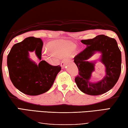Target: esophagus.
I'll use <instances>...</instances> for the list:
<instances>
[{
  "mask_svg": "<svg viewBox=\"0 0 128 128\" xmlns=\"http://www.w3.org/2000/svg\"><path fill=\"white\" fill-rule=\"evenodd\" d=\"M66 62H67V60H63L61 62V63H60V66H61L62 68H64V65H65V64H66Z\"/></svg>",
  "mask_w": 128,
  "mask_h": 128,
  "instance_id": "34e87169",
  "label": "esophagus"
}]
</instances>
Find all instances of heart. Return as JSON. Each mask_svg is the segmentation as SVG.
I'll use <instances>...</instances> for the list:
<instances>
[{
	"label": "heart",
	"mask_w": 128,
	"mask_h": 128,
	"mask_svg": "<svg viewBox=\"0 0 128 128\" xmlns=\"http://www.w3.org/2000/svg\"><path fill=\"white\" fill-rule=\"evenodd\" d=\"M76 48V45L68 41H60L51 44L52 52L47 49L44 50V54L48 56H52L54 54L58 57H64L70 54Z\"/></svg>",
	"instance_id": "1"
}]
</instances>
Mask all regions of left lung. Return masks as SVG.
I'll return each mask as SVG.
<instances>
[{"label":"left lung","mask_w":128,"mask_h":128,"mask_svg":"<svg viewBox=\"0 0 128 128\" xmlns=\"http://www.w3.org/2000/svg\"><path fill=\"white\" fill-rule=\"evenodd\" d=\"M86 48L74 58L78 68L75 82L80 91L88 95L98 96L106 93L114 87L119 79L121 71V53L116 40L104 35L82 40ZM96 52L102 53L101 61L106 66V76L100 82L90 81L95 68V62L88 60Z\"/></svg>","instance_id":"obj_1"}]
</instances>
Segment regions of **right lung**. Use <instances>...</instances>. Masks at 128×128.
<instances>
[{"label": "right lung", "instance_id": "right-lung-1", "mask_svg": "<svg viewBox=\"0 0 128 128\" xmlns=\"http://www.w3.org/2000/svg\"><path fill=\"white\" fill-rule=\"evenodd\" d=\"M43 42L31 36L15 44L7 56V67L12 83L22 93L38 96L48 92L54 84L61 67L41 60ZM34 50L41 62L36 65L29 58Z\"/></svg>", "mask_w": 128, "mask_h": 128}]
</instances>
